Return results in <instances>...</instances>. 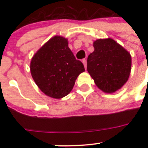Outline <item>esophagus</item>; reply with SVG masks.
Here are the masks:
<instances>
[{
    "label": "esophagus",
    "mask_w": 148,
    "mask_h": 148,
    "mask_svg": "<svg viewBox=\"0 0 148 148\" xmlns=\"http://www.w3.org/2000/svg\"><path fill=\"white\" fill-rule=\"evenodd\" d=\"M82 63L84 66V68L86 69V65H87V64H86V59H83L82 60Z\"/></svg>",
    "instance_id": "1"
}]
</instances>
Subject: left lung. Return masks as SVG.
Listing matches in <instances>:
<instances>
[{"label":"left lung","mask_w":148,"mask_h":148,"mask_svg":"<svg viewBox=\"0 0 148 148\" xmlns=\"http://www.w3.org/2000/svg\"><path fill=\"white\" fill-rule=\"evenodd\" d=\"M95 51L87 58V71L102 92L111 94L127 82L132 58L126 49L112 38H99L93 43Z\"/></svg>","instance_id":"8db88e82"}]
</instances>
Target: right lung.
Returning <instances> with one entry per match:
<instances>
[{"mask_svg": "<svg viewBox=\"0 0 148 148\" xmlns=\"http://www.w3.org/2000/svg\"><path fill=\"white\" fill-rule=\"evenodd\" d=\"M68 44L64 37H52L37 51L30 64L31 76L38 87L54 99L68 95L78 76L85 71Z\"/></svg>", "mask_w": 148, "mask_h": 148, "instance_id": "add662e5", "label": "right lung"}]
</instances>
